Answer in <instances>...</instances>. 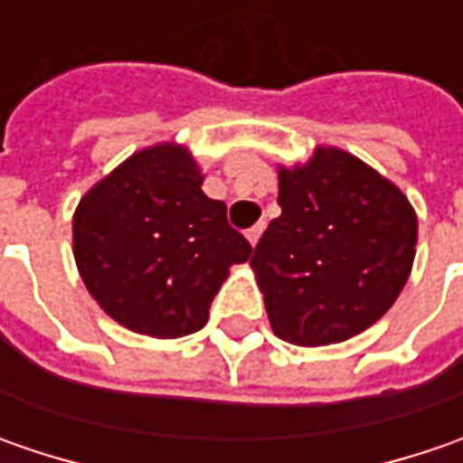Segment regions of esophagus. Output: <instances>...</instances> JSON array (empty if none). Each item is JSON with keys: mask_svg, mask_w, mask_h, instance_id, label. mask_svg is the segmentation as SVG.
<instances>
[{"mask_svg": "<svg viewBox=\"0 0 463 463\" xmlns=\"http://www.w3.org/2000/svg\"><path fill=\"white\" fill-rule=\"evenodd\" d=\"M262 229H265V223H255L252 229H247V240H250V244L255 247L260 241V237H262Z\"/></svg>", "mask_w": 463, "mask_h": 463, "instance_id": "obj_1", "label": "esophagus"}]
</instances>
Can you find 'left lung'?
Returning a JSON list of instances; mask_svg holds the SVG:
<instances>
[{
  "mask_svg": "<svg viewBox=\"0 0 463 463\" xmlns=\"http://www.w3.org/2000/svg\"><path fill=\"white\" fill-rule=\"evenodd\" d=\"M280 216L255 247L265 309L280 340L343 343L379 322L404 288L418 244L410 201L340 149L280 169Z\"/></svg>",
  "mask_w": 463,
  "mask_h": 463,
  "instance_id": "8db88e82",
  "label": "left lung"
}]
</instances>
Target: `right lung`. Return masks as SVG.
<instances>
[{
    "instance_id": "obj_1",
    "label": "right lung",
    "mask_w": 463,
    "mask_h": 463,
    "mask_svg": "<svg viewBox=\"0 0 463 463\" xmlns=\"http://www.w3.org/2000/svg\"><path fill=\"white\" fill-rule=\"evenodd\" d=\"M183 146L159 144L99 180L74 213V260L118 325L149 337L203 327L213 296L252 244L208 198Z\"/></svg>"
}]
</instances>
